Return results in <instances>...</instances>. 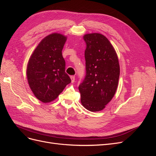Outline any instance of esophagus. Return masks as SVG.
<instances>
[{
    "label": "esophagus",
    "instance_id": "34e87169",
    "mask_svg": "<svg viewBox=\"0 0 156 156\" xmlns=\"http://www.w3.org/2000/svg\"><path fill=\"white\" fill-rule=\"evenodd\" d=\"M70 78H71V81H72V83H74V81H75V76H71Z\"/></svg>",
    "mask_w": 156,
    "mask_h": 156
}]
</instances>
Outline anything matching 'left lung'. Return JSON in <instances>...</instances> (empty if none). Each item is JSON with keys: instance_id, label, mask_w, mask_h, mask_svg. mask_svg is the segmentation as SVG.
Wrapping results in <instances>:
<instances>
[{"instance_id": "obj_1", "label": "left lung", "mask_w": 156, "mask_h": 156, "mask_svg": "<svg viewBox=\"0 0 156 156\" xmlns=\"http://www.w3.org/2000/svg\"><path fill=\"white\" fill-rule=\"evenodd\" d=\"M86 76L79 90L83 106L91 112L101 111L114 97L119 84L120 65L115 48L100 33L83 36Z\"/></svg>"}]
</instances>
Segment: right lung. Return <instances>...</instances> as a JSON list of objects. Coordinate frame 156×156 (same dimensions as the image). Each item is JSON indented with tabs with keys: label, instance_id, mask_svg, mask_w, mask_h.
I'll use <instances>...</instances> for the list:
<instances>
[{
	"label": "right lung",
	"instance_id": "obj_1",
	"mask_svg": "<svg viewBox=\"0 0 156 156\" xmlns=\"http://www.w3.org/2000/svg\"><path fill=\"white\" fill-rule=\"evenodd\" d=\"M67 36L53 33L45 37L33 51L27 67L28 83L35 97L43 103L58 98L71 83L65 72L62 51Z\"/></svg>",
	"mask_w": 156,
	"mask_h": 156
}]
</instances>
